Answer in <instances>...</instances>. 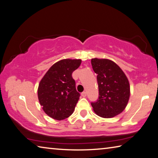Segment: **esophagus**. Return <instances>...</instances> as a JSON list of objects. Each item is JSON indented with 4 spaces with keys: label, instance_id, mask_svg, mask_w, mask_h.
I'll return each mask as SVG.
<instances>
[{
    "label": "esophagus",
    "instance_id": "1",
    "mask_svg": "<svg viewBox=\"0 0 158 158\" xmlns=\"http://www.w3.org/2000/svg\"><path fill=\"white\" fill-rule=\"evenodd\" d=\"M81 96H82V97H86L87 96V92H83L81 93Z\"/></svg>",
    "mask_w": 158,
    "mask_h": 158
}]
</instances>
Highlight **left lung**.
<instances>
[{
  "label": "left lung",
  "instance_id": "obj_1",
  "mask_svg": "<svg viewBox=\"0 0 158 158\" xmlns=\"http://www.w3.org/2000/svg\"><path fill=\"white\" fill-rule=\"evenodd\" d=\"M94 71L97 74L99 96L91 105L94 111L103 118H112L122 112L130 98L128 78L117 64L107 59L91 60Z\"/></svg>",
  "mask_w": 158,
  "mask_h": 158
}]
</instances>
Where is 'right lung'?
<instances>
[{
  "mask_svg": "<svg viewBox=\"0 0 158 158\" xmlns=\"http://www.w3.org/2000/svg\"><path fill=\"white\" fill-rule=\"evenodd\" d=\"M81 60L64 59L55 63L39 84L38 98L47 115L56 120L68 118L73 112L80 98L72 73Z\"/></svg>",
  "mask_w": 158,
  "mask_h": 158,
  "instance_id": "1",
  "label": "right lung"
}]
</instances>
